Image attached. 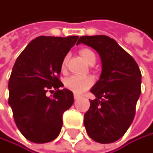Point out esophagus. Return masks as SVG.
<instances>
[{
    "instance_id": "1",
    "label": "esophagus",
    "mask_w": 153,
    "mask_h": 153,
    "mask_svg": "<svg viewBox=\"0 0 153 153\" xmlns=\"http://www.w3.org/2000/svg\"><path fill=\"white\" fill-rule=\"evenodd\" d=\"M80 98H81V96H80V95H78V94H74V100H79Z\"/></svg>"
}]
</instances>
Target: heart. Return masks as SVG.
Returning <instances> with one entry per match:
<instances>
[{"instance_id": "b5f03b06", "label": "heart", "mask_w": 153, "mask_h": 153, "mask_svg": "<svg viewBox=\"0 0 153 153\" xmlns=\"http://www.w3.org/2000/svg\"><path fill=\"white\" fill-rule=\"evenodd\" d=\"M81 55L82 58L90 63L92 60L96 59L95 53L88 48H83L81 50ZM66 64V57L63 59L62 62V69L63 70L65 68ZM94 82V79L91 76H81V75H71L70 77L66 78L64 81V86L73 91L74 93L81 94L89 90Z\"/></svg>"}]
</instances>
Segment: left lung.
<instances>
[{
	"mask_svg": "<svg viewBox=\"0 0 153 153\" xmlns=\"http://www.w3.org/2000/svg\"><path fill=\"white\" fill-rule=\"evenodd\" d=\"M80 44L95 49L102 63L100 79L91 90L96 99L84 115V126L92 140L111 143L126 134L134 120L142 74L134 59L109 36H84Z\"/></svg>",
	"mask_w": 153,
	"mask_h": 153,
	"instance_id": "left-lung-1",
	"label": "left lung"
}]
</instances>
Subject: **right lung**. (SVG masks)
<instances>
[{
    "label": "right lung",
    "instance_id": "add662e5",
    "mask_svg": "<svg viewBox=\"0 0 153 153\" xmlns=\"http://www.w3.org/2000/svg\"><path fill=\"white\" fill-rule=\"evenodd\" d=\"M41 36L33 39L17 58L9 81V105L17 127L35 143L54 140L62 126V114L73 104V94L59 80L62 62L78 40ZM54 88L50 98L45 93Z\"/></svg>",
    "mask_w": 153,
    "mask_h": 153
}]
</instances>
